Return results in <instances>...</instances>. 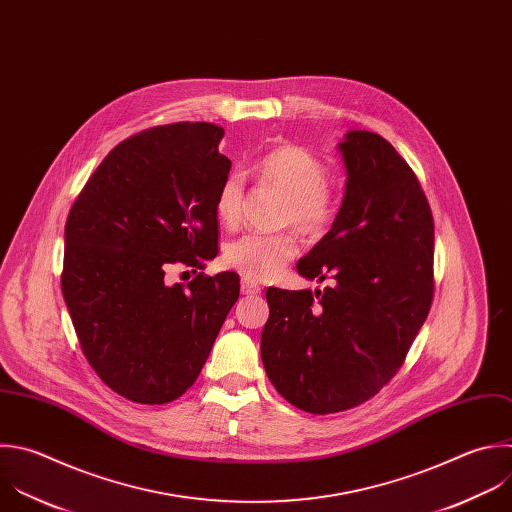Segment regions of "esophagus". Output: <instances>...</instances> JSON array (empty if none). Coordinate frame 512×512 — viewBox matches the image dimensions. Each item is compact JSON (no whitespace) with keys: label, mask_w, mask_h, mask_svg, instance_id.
<instances>
[{"label":"esophagus","mask_w":512,"mask_h":512,"mask_svg":"<svg viewBox=\"0 0 512 512\" xmlns=\"http://www.w3.org/2000/svg\"><path fill=\"white\" fill-rule=\"evenodd\" d=\"M241 293L243 295H259L261 293V287L249 279H243L241 281Z\"/></svg>","instance_id":"esophagus-1"}]
</instances>
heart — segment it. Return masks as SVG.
Wrapping results in <instances>:
<instances>
[{
	"label": "heart",
	"instance_id": "1",
	"mask_svg": "<svg viewBox=\"0 0 512 512\" xmlns=\"http://www.w3.org/2000/svg\"><path fill=\"white\" fill-rule=\"evenodd\" d=\"M257 177L285 195L279 209V225H291L305 237L323 235L337 215V197L325 183V164L303 146L283 142L269 148L255 162ZM245 179L231 173L223 179L215 213L225 227L241 219ZM297 255V239L291 233H247L227 243L223 259L249 281H267Z\"/></svg>",
	"mask_w": 512,
	"mask_h": 512
}]
</instances>
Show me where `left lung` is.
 <instances>
[{
	"label": "left lung",
	"instance_id": "obj_1",
	"mask_svg": "<svg viewBox=\"0 0 512 512\" xmlns=\"http://www.w3.org/2000/svg\"><path fill=\"white\" fill-rule=\"evenodd\" d=\"M346 195L325 237L297 263L323 291L269 287L261 360L275 390L309 414L344 412L402 368L434 297V219L414 170L376 132L337 146Z\"/></svg>",
	"mask_w": 512,
	"mask_h": 512
}]
</instances>
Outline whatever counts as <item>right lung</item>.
<instances>
[{"label":"right lung","instance_id":"add662e5","mask_svg":"<svg viewBox=\"0 0 512 512\" xmlns=\"http://www.w3.org/2000/svg\"><path fill=\"white\" fill-rule=\"evenodd\" d=\"M223 134L177 122L122 140L66 221L62 293L82 352L136 404L173 402L195 384L239 299L231 271L164 281L170 265L203 269L219 253L215 197L231 170Z\"/></svg>","mask_w":512,"mask_h":512}]
</instances>
